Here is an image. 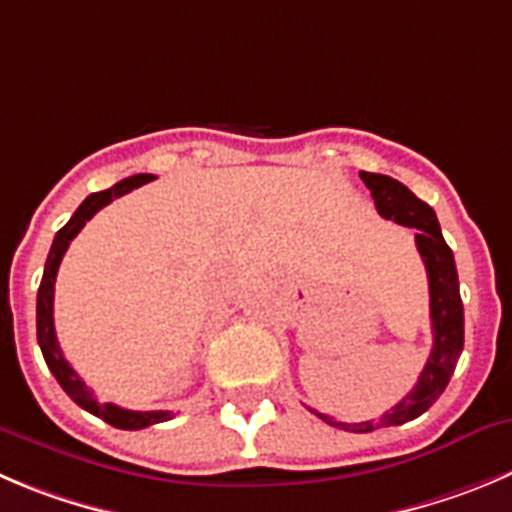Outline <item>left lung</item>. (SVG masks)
Here are the masks:
<instances>
[{
  "mask_svg": "<svg viewBox=\"0 0 512 512\" xmlns=\"http://www.w3.org/2000/svg\"><path fill=\"white\" fill-rule=\"evenodd\" d=\"M361 179L369 186L371 197H374L376 212L384 219H394L401 227L417 229V250L422 255L424 267H427L429 280V318H432V353L427 358V366L419 374L417 386L409 391L404 399L384 412L381 419H371V422H338V419L326 417V414L310 412L315 417H321L331 427L346 429V432H374L381 427H396V424L412 422L419 414L427 412L434 401L439 399L450 376L455 374L457 358H460L462 346H465V313H462V298H460V280H457L455 255L447 247L439 229L437 214L429 204L417 199L401 181L391 179L384 174H369L361 171Z\"/></svg>",
  "mask_w": 512,
  "mask_h": 512,
  "instance_id": "obj_1",
  "label": "left lung"
}]
</instances>
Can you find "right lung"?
Here are the masks:
<instances>
[{
  "label": "right lung",
  "instance_id": "obj_1",
  "mask_svg": "<svg viewBox=\"0 0 512 512\" xmlns=\"http://www.w3.org/2000/svg\"><path fill=\"white\" fill-rule=\"evenodd\" d=\"M154 179L151 174H136V176H128V179L118 181L113 184L111 189L105 191H95L75 209V214L70 217V222L55 234V240H52L50 247V255H47L45 262V272H42V283L40 290H37V343L42 348V356H45V364L50 366L52 376L57 379V384L65 389V394L83 407L85 412L95 414L100 417L103 422H108L111 427L116 429H143V427H151V424H159L166 422V419L174 417V412H131V409H121L116 404H98L93 396V391L85 386V381L80 379L78 374L73 371V366L65 361L60 351V343H57L55 336V321H52V300H55V278H57V267H60L62 255L68 252L70 242L75 240V234L85 227L90 217L95 212L105 207V204H111L113 199L123 197L128 191L138 189V186L148 184V181Z\"/></svg>",
  "mask_w": 512,
  "mask_h": 512
}]
</instances>
